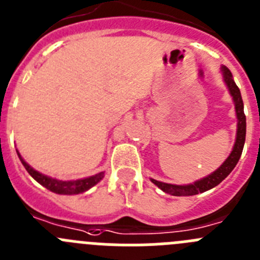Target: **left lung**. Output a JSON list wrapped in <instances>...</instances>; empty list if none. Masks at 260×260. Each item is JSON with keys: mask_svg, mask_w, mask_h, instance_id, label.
Returning a JSON list of instances; mask_svg holds the SVG:
<instances>
[{"mask_svg": "<svg viewBox=\"0 0 260 260\" xmlns=\"http://www.w3.org/2000/svg\"><path fill=\"white\" fill-rule=\"evenodd\" d=\"M220 71H222L223 81H224L225 86H227L228 91L232 96L233 104H235L236 117H237V132H236V140L232 151H231L230 156L225 158L224 162L219 166L215 171H213V173L206 175L202 179L189 183V184L178 185L151 179V182L156 184L159 189L164 190L165 193L173 194V196H193V194L206 192V190L216 187L222 180H224L230 175L231 171L235 169V166L239 162L240 157H241L245 144V137H246V117H245L244 113V103H242L241 92H240V89L233 81L232 73H231L227 67L222 66Z\"/></svg>", "mask_w": 260, "mask_h": 260, "instance_id": "1", "label": "left lung"}]
</instances>
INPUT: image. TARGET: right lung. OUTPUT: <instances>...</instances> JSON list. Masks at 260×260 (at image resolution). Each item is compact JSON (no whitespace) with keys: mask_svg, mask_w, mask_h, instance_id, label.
<instances>
[{"mask_svg":"<svg viewBox=\"0 0 260 260\" xmlns=\"http://www.w3.org/2000/svg\"><path fill=\"white\" fill-rule=\"evenodd\" d=\"M18 153L19 159L21 161L23 166L25 168V170L29 173L30 177L38 182L41 185H44L45 188H47L49 190L54 192V193L58 194H78L82 193V192H86L90 188L94 187L95 184L101 182L104 178V173H98L92 177L83 178V179H77V180H60L56 179V178H51L49 175H45V174L40 173V171L35 170L30 165H28L24 161V158L21 157V154L19 153V151H16Z\"/></svg>","mask_w":260,"mask_h":260,"instance_id":"right-lung-1","label":"right lung"}]
</instances>
